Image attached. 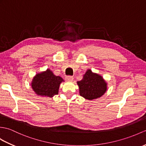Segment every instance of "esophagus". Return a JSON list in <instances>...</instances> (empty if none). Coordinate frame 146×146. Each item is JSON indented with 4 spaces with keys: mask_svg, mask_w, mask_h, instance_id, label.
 <instances>
[{
    "mask_svg": "<svg viewBox=\"0 0 146 146\" xmlns=\"http://www.w3.org/2000/svg\"><path fill=\"white\" fill-rule=\"evenodd\" d=\"M66 80L68 81H72L73 80V78L72 76H67L66 77Z\"/></svg>",
    "mask_w": 146,
    "mask_h": 146,
    "instance_id": "1",
    "label": "esophagus"
}]
</instances>
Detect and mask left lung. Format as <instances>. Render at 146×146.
<instances>
[{
  "label": "left lung",
  "mask_w": 146,
  "mask_h": 146,
  "mask_svg": "<svg viewBox=\"0 0 146 146\" xmlns=\"http://www.w3.org/2000/svg\"><path fill=\"white\" fill-rule=\"evenodd\" d=\"M80 96L88 100L102 96L107 90V83L103 78L91 70H88L83 79L77 82Z\"/></svg>",
  "instance_id": "obj_1"
}]
</instances>
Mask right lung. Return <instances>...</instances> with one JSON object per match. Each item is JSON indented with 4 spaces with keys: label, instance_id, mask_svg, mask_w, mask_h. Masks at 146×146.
<instances>
[{
    "label": "right lung",
    "instance_id": "add662e5",
    "mask_svg": "<svg viewBox=\"0 0 146 146\" xmlns=\"http://www.w3.org/2000/svg\"><path fill=\"white\" fill-rule=\"evenodd\" d=\"M62 77L56 76L49 69L36 74L32 81V88L37 95L52 98L58 94Z\"/></svg>",
    "mask_w": 146,
    "mask_h": 146
}]
</instances>
